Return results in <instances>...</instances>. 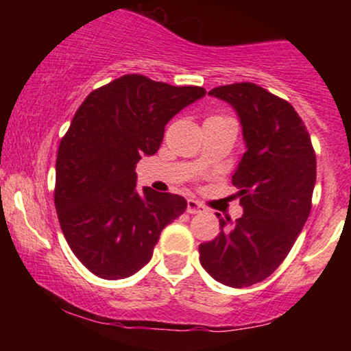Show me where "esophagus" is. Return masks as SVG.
I'll use <instances>...</instances> for the list:
<instances>
[{"label": "esophagus", "instance_id": "34e87169", "mask_svg": "<svg viewBox=\"0 0 351 351\" xmlns=\"http://www.w3.org/2000/svg\"><path fill=\"white\" fill-rule=\"evenodd\" d=\"M186 211L189 213V215H199V213L206 211V208H204L203 203H199V201H196V199H188V203H186Z\"/></svg>", "mask_w": 351, "mask_h": 351}]
</instances>
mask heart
<instances>
[{
	"label": "heart",
	"instance_id": "obj_1",
	"mask_svg": "<svg viewBox=\"0 0 351 351\" xmlns=\"http://www.w3.org/2000/svg\"><path fill=\"white\" fill-rule=\"evenodd\" d=\"M217 117H219V115H217Z\"/></svg>",
	"mask_w": 351,
	"mask_h": 351
}]
</instances>
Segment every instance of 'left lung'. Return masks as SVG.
Instances as JSON below:
<instances>
[{
    "label": "left lung",
    "mask_w": 351,
    "mask_h": 351,
    "mask_svg": "<svg viewBox=\"0 0 351 351\" xmlns=\"http://www.w3.org/2000/svg\"><path fill=\"white\" fill-rule=\"evenodd\" d=\"M234 107L245 153L232 175L244 215L219 213L221 232L199 244V263L221 284L249 287L267 279L291 252L312 209L317 158L307 127L287 100L252 82L208 92Z\"/></svg>",
    "instance_id": "8db88e82"
}]
</instances>
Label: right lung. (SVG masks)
<instances>
[{
    "instance_id": "add662e5",
    "label": "right lung",
    "mask_w": 351,
    "mask_h": 351,
    "mask_svg": "<svg viewBox=\"0 0 351 351\" xmlns=\"http://www.w3.org/2000/svg\"><path fill=\"white\" fill-rule=\"evenodd\" d=\"M204 94L127 74L92 90L75 112L58 150L54 204L72 252L100 279L140 271L163 228L186 209L183 196L138 191L135 167L158 152L171 117Z\"/></svg>"
}]
</instances>
